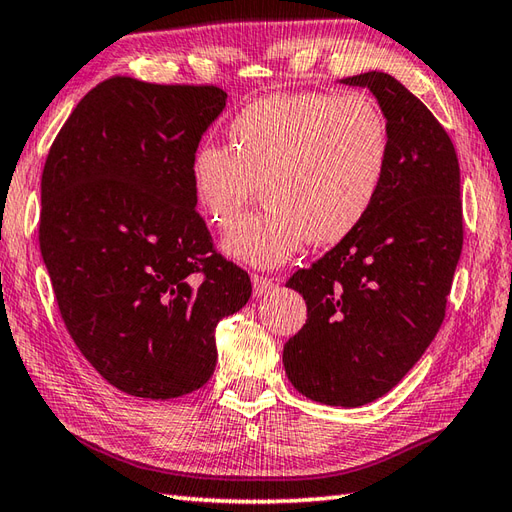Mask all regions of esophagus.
I'll list each match as a JSON object with an SVG mask.
<instances>
[{
  "label": "esophagus",
  "instance_id": "1",
  "mask_svg": "<svg viewBox=\"0 0 512 512\" xmlns=\"http://www.w3.org/2000/svg\"><path fill=\"white\" fill-rule=\"evenodd\" d=\"M275 286H277L275 279L264 277V275H253V295H255V297L268 295V292L273 290Z\"/></svg>",
  "mask_w": 512,
  "mask_h": 512
}]
</instances>
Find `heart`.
Listing matches in <instances>:
<instances>
[{"label":"heart","instance_id":"b5f03b06","mask_svg":"<svg viewBox=\"0 0 512 512\" xmlns=\"http://www.w3.org/2000/svg\"><path fill=\"white\" fill-rule=\"evenodd\" d=\"M231 147L202 143L191 184L202 213L231 228L265 189L269 206L224 237L228 257L275 268L308 242L339 244L372 213L389 171L391 132L372 96L292 92L246 105Z\"/></svg>","mask_w":512,"mask_h":512}]
</instances>
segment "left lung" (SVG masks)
<instances>
[{
  "label": "left lung",
  "mask_w": 512,
  "mask_h": 512,
  "mask_svg": "<svg viewBox=\"0 0 512 512\" xmlns=\"http://www.w3.org/2000/svg\"><path fill=\"white\" fill-rule=\"evenodd\" d=\"M387 116L389 171L367 220L288 279L308 321L284 345L288 380L310 400L361 407L420 361L447 310L462 253L460 165L427 105L385 72L347 76Z\"/></svg>",
  "instance_id": "8db88e82"
}]
</instances>
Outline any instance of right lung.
I'll return each instance as SVG.
<instances>
[{
	"instance_id": "right-lung-1",
	"label": "right lung",
	"mask_w": 512,
	"mask_h": 512,
	"mask_svg": "<svg viewBox=\"0 0 512 512\" xmlns=\"http://www.w3.org/2000/svg\"><path fill=\"white\" fill-rule=\"evenodd\" d=\"M215 85L112 76L74 107L41 176L39 246L65 328L107 383L167 400L211 378L215 328L250 299L195 211L191 156Z\"/></svg>"
}]
</instances>
